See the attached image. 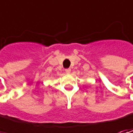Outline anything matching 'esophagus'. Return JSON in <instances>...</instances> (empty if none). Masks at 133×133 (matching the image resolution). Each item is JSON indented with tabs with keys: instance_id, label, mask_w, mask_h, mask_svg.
I'll return each mask as SVG.
<instances>
[{
	"instance_id": "obj_1",
	"label": "esophagus",
	"mask_w": 133,
	"mask_h": 133,
	"mask_svg": "<svg viewBox=\"0 0 133 133\" xmlns=\"http://www.w3.org/2000/svg\"><path fill=\"white\" fill-rule=\"evenodd\" d=\"M65 72H66V73H67V74H69L70 72H71V69H65Z\"/></svg>"
}]
</instances>
